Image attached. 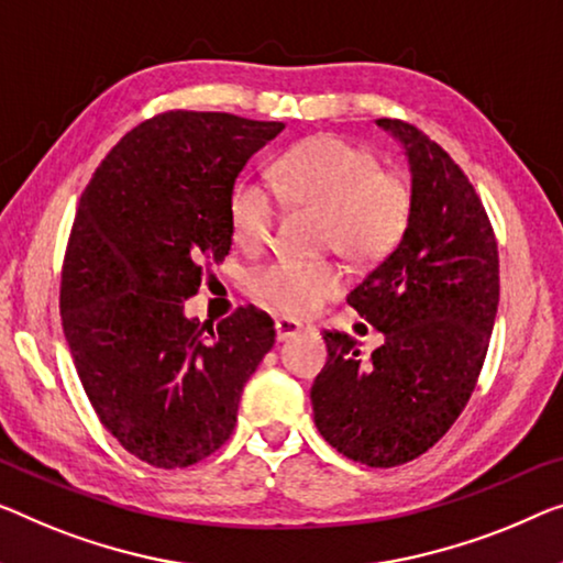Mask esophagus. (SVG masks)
<instances>
[{
    "label": "esophagus",
    "instance_id": "1",
    "mask_svg": "<svg viewBox=\"0 0 563 563\" xmlns=\"http://www.w3.org/2000/svg\"><path fill=\"white\" fill-rule=\"evenodd\" d=\"M300 331H303V323L292 321V318H275V333H278V341H288Z\"/></svg>",
    "mask_w": 563,
    "mask_h": 563
}]
</instances>
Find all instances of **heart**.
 I'll return each instance as SVG.
<instances>
[{"label":"heart","mask_w":563,"mask_h":563,"mask_svg":"<svg viewBox=\"0 0 563 563\" xmlns=\"http://www.w3.org/2000/svg\"><path fill=\"white\" fill-rule=\"evenodd\" d=\"M280 189L296 205L329 212L325 245L356 263L387 253L407 228L409 189L399 176L382 172L372 151L335 136H316L290 148L278 166ZM280 212L273 184L255 176L234 181L228 199L232 238L242 247H260L271 238ZM341 265L321 260L278 257L250 273V288L275 310L308 316L343 288Z\"/></svg>","instance_id":"heart-1"}]
</instances>
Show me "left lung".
<instances>
[{
	"instance_id": "1",
	"label": "left lung",
	"mask_w": 563,
	"mask_h": 563,
	"mask_svg": "<svg viewBox=\"0 0 563 563\" xmlns=\"http://www.w3.org/2000/svg\"><path fill=\"white\" fill-rule=\"evenodd\" d=\"M405 148L412 195L399 245L349 292L384 343L358 356L325 331L329 358L310 387L323 440L368 467L432 448L475 389L498 313V242L483 201L448 151L412 123L379 119Z\"/></svg>"
}]
</instances>
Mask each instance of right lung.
<instances>
[{
    "instance_id": "add662e5",
    "label": "right lung",
    "mask_w": 563,
    "mask_h": 563,
    "mask_svg": "<svg viewBox=\"0 0 563 563\" xmlns=\"http://www.w3.org/2000/svg\"><path fill=\"white\" fill-rule=\"evenodd\" d=\"M283 129L232 113L154 115L113 146L80 197L63 331L100 422L154 467H189L230 440L242 389L275 343L263 310L201 325L184 300L230 253V191Z\"/></svg>"
}]
</instances>
